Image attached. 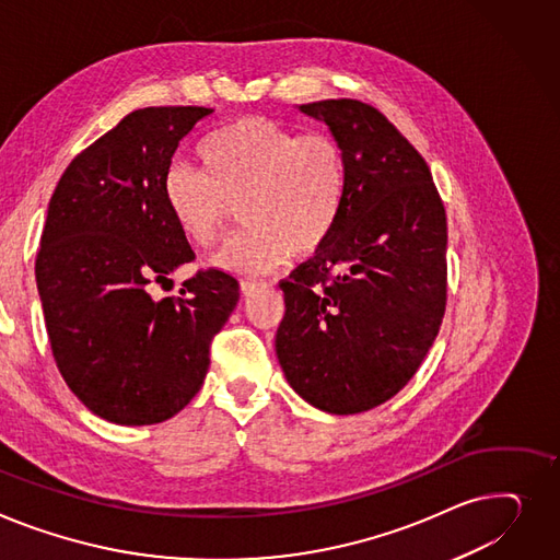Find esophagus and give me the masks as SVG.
<instances>
[{
  "instance_id": "34e87169",
  "label": "esophagus",
  "mask_w": 560,
  "mask_h": 560,
  "mask_svg": "<svg viewBox=\"0 0 560 560\" xmlns=\"http://www.w3.org/2000/svg\"><path fill=\"white\" fill-rule=\"evenodd\" d=\"M264 285H266L264 281H252V279L241 281V294H243V296H252L258 288H264Z\"/></svg>"
}]
</instances>
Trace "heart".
I'll return each mask as SVG.
<instances>
[{"mask_svg":"<svg viewBox=\"0 0 560 560\" xmlns=\"http://www.w3.org/2000/svg\"><path fill=\"white\" fill-rule=\"evenodd\" d=\"M198 160L202 171L168 166L162 196L179 234L200 247L220 238L238 205L245 228L213 256L220 270L260 275L285 256L308 258L340 225L349 160L332 135L243 117L209 132Z\"/></svg>","mask_w":560,"mask_h":560,"instance_id":"obj_1","label":"heart"}]
</instances>
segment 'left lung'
<instances>
[{"instance_id":"obj_1","label":"left lung","mask_w":560,"mask_h":560,"mask_svg":"<svg viewBox=\"0 0 560 560\" xmlns=\"http://www.w3.org/2000/svg\"><path fill=\"white\" fill-rule=\"evenodd\" d=\"M349 160V198L332 238L283 279L277 358L290 387L328 415L396 396L428 355L443 313L448 222L417 148L374 105H300Z\"/></svg>"}]
</instances>
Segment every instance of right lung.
<instances>
[{"label": "right lung", "mask_w": 560, "mask_h": 560, "mask_svg": "<svg viewBox=\"0 0 560 560\" xmlns=\"http://www.w3.org/2000/svg\"><path fill=\"white\" fill-rule=\"evenodd\" d=\"M211 112H130L71 160L49 200L35 281L54 360L109 423L153 425L189 405L241 296L238 281L215 268L164 300L148 290L196 258L166 211L162 177L182 137Z\"/></svg>", "instance_id": "add662e5"}]
</instances>
